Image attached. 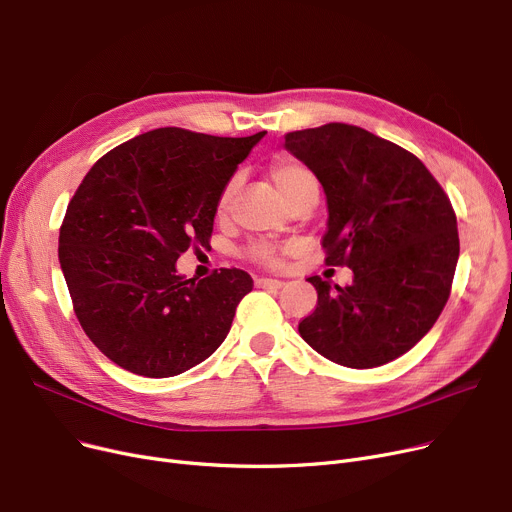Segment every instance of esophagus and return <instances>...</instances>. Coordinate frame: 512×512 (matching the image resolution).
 Instances as JSON below:
<instances>
[{"label":"esophagus","mask_w":512,"mask_h":512,"mask_svg":"<svg viewBox=\"0 0 512 512\" xmlns=\"http://www.w3.org/2000/svg\"><path fill=\"white\" fill-rule=\"evenodd\" d=\"M255 284L257 288H267V290H278L284 286L282 280H274V278H259Z\"/></svg>","instance_id":"obj_1"}]
</instances>
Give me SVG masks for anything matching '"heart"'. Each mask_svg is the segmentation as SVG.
I'll return each instance as SVG.
<instances>
[{"instance_id": "1", "label": "heart", "mask_w": 512, "mask_h": 512, "mask_svg": "<svg viewBox=\"0 0 512 512\" xmlns=\"http://www.w3.org/2000/svg\"><path fill=\"white\" fill-rule=\"evenodd\" d=\"M269 177L276 183V187L282 191V195L292 203L298 197L306 193H315L319 195V181L315 177L313 170L309 166H304L302 162L294 158H278L271 162L269 166ZM236 191V179H230L218 199V212L224 214L228 203ZM247 257L259 263H274L276 261V247L269 243H253L247 249Z\"/></svg>"}]
</instances>
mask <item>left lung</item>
Masks as SVG:
<instances>
[{"label": "left lung", "mask_w": 512, "mask_h": 512, "mask_svg": "<svg viewBox=\"0 0 512 512\" xmlns=\"http://www.w3.org/2000/svg\"><path fill=\"white\" fill-rule=\"evenodd\" d=\"M327 197V265L354 271L339 288L313 276L315 311L302 339L348 368L383 366L410 352L449 300L459 259L447 193L407 150L362 127L327 123L286 133Z\"/></svg>", "instance_id": "1"}]
</instances>
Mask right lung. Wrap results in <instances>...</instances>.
I'll return each instance as SVG.
<instances>
[{"label":"right lung","instance_id":"right-lung-1","mask_svg":"<svg viewBox=\"0 0 512 512\" xmlns=\"http://www.w3.org/2000/svg\"><path fill=\"white\" fill-rule=\"evenodd\" d=\"M265 133L160 127L107 152L80 183L59 230V263L82 329L121 368L175 377L226 339L251 276L224 267L193 282L177 259L210 245L220 193Z\"/></svg>","mask_w":512,"mask_h":512}]
</instances>
